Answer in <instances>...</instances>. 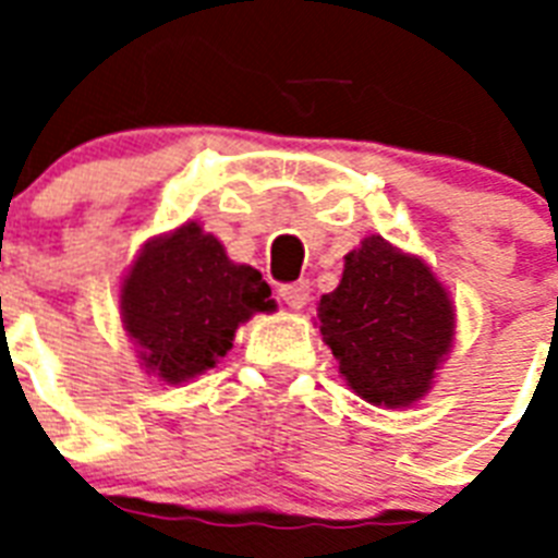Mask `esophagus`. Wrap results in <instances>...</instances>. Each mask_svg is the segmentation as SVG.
<instances>
[{"label": "esophagus", "instance_id": "esophagus-1", "mask_svg": "<svg viewBox=\"0 0 558 558\" xmlns=\"http://www.w3.org/2000/svg\"><path fill=\"white\" fill-rule=\"evenodd\" d=\"M280 292V301L292 310H304L306 301H310V283L306 280H298V283H283L278 289Z\"/></svg>", "mask_w": 558, "mask_h": 558}]
</instances>
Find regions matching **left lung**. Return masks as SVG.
I'll return each mask as SVG.
<instances>
[{
  "instance_id": "8db88e82",
  "label": "left lung",
  "mask_w": 558,
  "mask_h": 558,
  "mask_svg": "<svg viewBox=\"0 0 558 558\" xmlns=\"http://www.w3.org/2000/svg\"><path fill=\"white\" fill-rule=\"evenodd\" d=\"M318 327L359 397L408 408L451 350L454 306L420 257L371 234L344 257L339 287L322 295Z\"/></svg>"
}]
</instances>
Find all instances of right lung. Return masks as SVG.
Returning a JSON list of instances; mask_svg holds the SVG:
<instances>
[{
	"instance_id": "1",
	"label": "right lung",
	"mask_w": 558,
	"mask_h": 558,
	"mask_svg": "<svg viewBox=\"0 0 558 558\" xmlns=\"http://www.w3.org/2000/svg\"><path fill=\"white\" fill-rule=\"evenodd\" d=\"M275 310L269 283L228 260L199 222L144 243L121 287V318L147 373L168 385L199 376L226 356L240 324Z\"/></svg>"
}]
</instances>
